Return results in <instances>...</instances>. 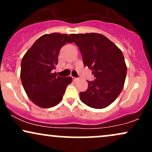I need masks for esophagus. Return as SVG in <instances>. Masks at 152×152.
Wrapping results in <instances>:
<instances>
[{
  "instance_id": "obj_1",
  "label": "esophagus",
  "mask_w": 152,
  "mask_h": 152,
  "mask_svg": "<svg viewBox=\"0 0 152 152\" xmlns=\"http://www.w3.org/2000/svg\"><path fill=\"white\" fill-rule=\"evenodd\" d=\"M72 79H73V81H77L78 78H76V77H74V76H72Z\"/></svg>"
}]
</instances>
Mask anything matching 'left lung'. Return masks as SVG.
Listing matches in <instances>:
<instances>
[{"mask_svg":"<svg viewBox=\"0 0 152 152\" xmlns=\"http://www.w3.org/2000/svg\"><path fill=\"white\" fill-rule=\"evenodd\" d=\"M77 45L83 65L92 70L95 81L88 82L79 94L83 103L94 109H104L116 100L123 89L127 68L121 50L104 35L96 33L70 34Z\"/></svg>","mask_w":152,"mask_h":152,"instance_id":"left-lung-1","label":"left lung"}]
</instances>
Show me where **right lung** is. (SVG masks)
I'll list each match as a JSON object with an SVG mask.
<instances>
[{"label":"right lung","instance_id":"1","mask_svg":"<svg viewBox=\"0 0 152 152\" xmlns=\"http://www.w3.org/2000/svg\"><path fill=\"white\" fill-rule=\"evenodd\" d=\"M66 43H72L67 34H44L36 41L22 58L20 79L28 97L41 108L57 105L63 99L72 78L56 76L59 51Z\"/></svg>","mask_w":152,"mask_h":152}]
</instances>
